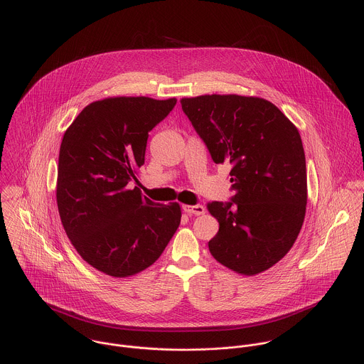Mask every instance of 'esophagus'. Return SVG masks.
<instances>
[{
	"mask_svg": "<svg viewBox=\"0 0 364 364\" xmlns=\"http://www.w3.org/2000/svg\"><path fill=\"white\" fill-rule=\"evenodd\" d=\"M183 211L189 213V214H195V215H202L205 214V208L202 205H196V206H183Z\"/></svg>",
	"mask_w": 364,
	"mask_h": 364,
	"instance_id": "34e87169",
	"label": "esophagus"
}]
</instances>
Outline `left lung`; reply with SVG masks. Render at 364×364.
Segmentation results:
<instances>
[{
	"instance_id": "8db88e82",
	"label": "left lung",
	"mask_w": 364,
	"mask_h": 364,
	"mask_svg": "<svg viewBox=\"0 0 364 364\" xmlns=\"http://www.w3.org/2000/svg\"><path fill=\"white\" fill-rule=\"evenodd\" d=\"M182 109L215 164H231L230 202L208 208L220 224L210 254L254 276L293 247L307 206L306 156L297 127L266 100L241 95L182 98Z\"/></svg>"
}]
</instances>
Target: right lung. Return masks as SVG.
Wrapping results in <instances>:
<instances>
[{
  "instance_id": "1",
  "label": "right lung",
  "mask_w": 364,
  "mask_h": 364,
  "mask_svg": "<svg viewBox=\"0 0 364 364\" xmlns=\"http://www.w3.org/2000/svg\"><path fill=\"white\" fill-rule=\"evenodd\" d=\"M175 105V98H105L85 106L63 136L55 189L61 224L81 258L105 274L147 269L179 227L178 203H154L127 188L144 164L149 132Z\"/></svg>"
}]
</instances>
